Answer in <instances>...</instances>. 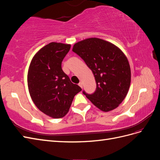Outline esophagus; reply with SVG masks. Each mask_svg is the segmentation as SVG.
Returning a JSON list of instances; mask_svg holds the SVG:
<instances>
[{
	"instance_id": "obj_1",
	"label": "esophagus",
	"mask_w": 160,
	"mask_h": 160,
	"mask_svg": "<svg viewBox=\"0 0 160 160\" xmlns=\"http://www.w3.org/2000/svg\"><path fill=\"white\" fill-rule=\"evenodd\" d=\"M79 85V87H81V88H83V84H82V83H81V82H79V83L78 84Z\"/></svg>"
}]
</instances>
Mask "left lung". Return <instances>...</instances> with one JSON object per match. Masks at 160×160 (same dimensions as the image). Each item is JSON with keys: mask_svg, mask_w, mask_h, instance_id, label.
Listing matches in <instances>:
<instances>
[{"mask_svg": "<svg viewBox=\"0 0 160 160\" xmlns=\"http://www.w3.org/2000/svg\"><path fill=\"white\" fill-rule=\"evenodd\" d=\"M72 51L92 71L96 82L93 93L86 95L103 111H111L122 102L131 83V69L127 57L118 47L98 38H89L75 43Z\"/></svg>", "mask_w": 160, "mask_h": 160, "instance_id": "1", "label": "left lung"}]
</instances>
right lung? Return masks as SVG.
Masks as SVG:
<instances>
[{
	"label": "right lung",
	"instance_id": "right-lung-1",
	"mask_svg": "<svg viewBox=\"0 0 160 160\" xmlns=\"http://www.w3.org/2000/svg\"><path fill=\"white\" fill-rule=\"evenodd\" d=\"M71 45L50 42L33 57L28 71V87L37 108L52 118L68 113L75 95L81 91L63 72L62 61Z\"/></svg>",
	"mask_w": 160,
	"mask_h": 160
}]
</instances>
